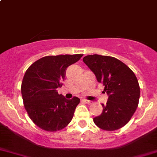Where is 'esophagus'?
<instances>
[{
  "mask_svg": "<svg viewBox=\"0 0 157 157\" xmlns=\"http://www.w3.org/2000/svg\"><path fill=\"white\" fill-rule=\"evenodd\" d=\"M83 102H86V103H87V104H91V103H92L91 101L87 100V99H83Z\"/></svg>",
  "mask_w": 157,
  "mask_h": 157,
  "instance_id": "esophagus-1",
  "label": "esophagus"
}]
</instances>
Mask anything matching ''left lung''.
<instances>
[{"label":"left lung","mask_w":157,"mask_h":157,"mask_svg":"<svg viewBox=\"0 0 157 157\" xmlns=\"http://www.w3.org/2000/svg\"><path fill=\"white\" fill-rule=\"evenodd\" d=\"M83 61L94 73L97 81L108 94L102 114L93 118L95 124L105 131H115L130 121L137 108L140 86L135 74L117 58L99 55L85 56Z\"/></svg>","instance_id":"obj_1"}]
</instances>
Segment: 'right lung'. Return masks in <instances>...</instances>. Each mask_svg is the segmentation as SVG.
Wrapping results in <instances>:
<instances>
[{
  "mask_svg": "<svg viewBox=\"0 0 157 157\" xmlns=\"http://www.w3.org/2000/svg\"><path fill=\"white\" fill-rule=\"evenodd\" d=\"M83 55H49L35 61L26 70L21 85L24 107L36 125L46 131H58L71 122L80 99H67L58 94L66 70Z\"/></svg>",
  "mask_w": 157,
  "mask_h": 157,
  "instance_id": "add662e5",
  "label": "right lung"
}]
</instances>
